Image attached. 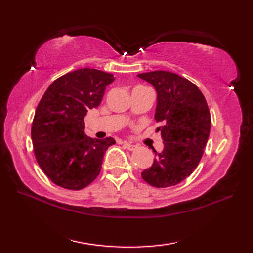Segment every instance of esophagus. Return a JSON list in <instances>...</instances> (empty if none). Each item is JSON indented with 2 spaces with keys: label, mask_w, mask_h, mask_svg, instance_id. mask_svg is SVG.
<instances>
[{
  "label": "esophagus",
  "mask_w": 253,
  "mask_h": 253,
  "mask_svg": "<svg viewBox=\"0 0 253 253\" xmlns=\"http://www.w3.org/2000/svg\"><path fill=\"white\" fill-rule=\"evenodd\" d=\"M123 146H124V148H125V149L130 150V151H133V150H135V149L137 148L136 144H132V143L127 142V141H124V142H123Z\"/></svg>",
  "instance_id": "1"
}]
</instances>
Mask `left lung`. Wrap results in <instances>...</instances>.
<instances>
[{
  "label": "left lung",
  "mask_w": 253,
  "mask_h": 253,
  "mask_svg": "<svg viewBox=\"0 0 253 253\" xmlns=\"http://www.w3.org/2000/svg\"><path fill=\"white\" fill-rule=\"evenodd\" d=\"M137 76L157 91L154 120L163 126L164 148L155 153L151 168L141 176L149 185L165 188L186 179L202 158L211 129V115L204 95L196 84L175 73L154 71Z\"/></svg>",
  "instance_id": "8db88e82"
}]
</instances>
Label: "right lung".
I'll return each mask as SVG.
<instances>
[{
	"instance_id": "right-lung-1",
	"label": "right lung",
	"mask_w": 253,
	"mask_h": 253,
	"mask_svg": "<svg viewBox=\"0 0 253 253\" xmlns=\"http://www.w3.org/2000/svg\"><path fill=\"white\" fill-rule=\"evenodd\" d=\"M114 79L99 69L80 68L54 80L40 100L31 139L38 164L55 185L80 190L100 174L106 150L115 140L88 137L84 118L100 105Z\"/></svg>"
}]
</instances>
